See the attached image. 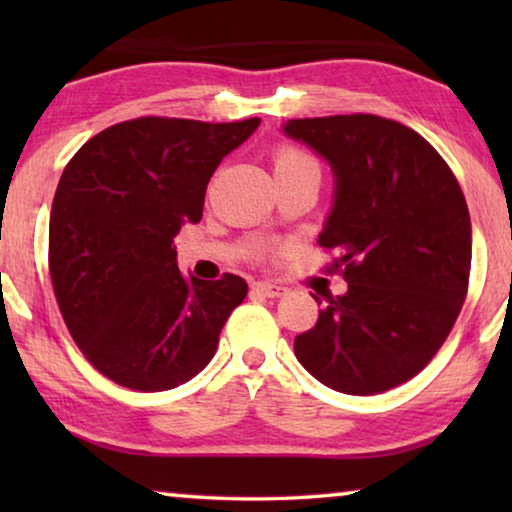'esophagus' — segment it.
<instances>
[{"mask_svg": "<svg viewBox=\"0 0 512 512\" xmlns=\"http://www.w3.org/2000/svg\"><path fill=\"white\" fill-rule=\"evenodd\" d=\"M254 291L261 293V296H268V298H279L286 293V286L277 284V282H254Z\"/></svg>", "mask_w": 512, "mask_h": 512, "instance_id": "esophagus-1", "label": "esophagus"}]
</instances>
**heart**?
<instances>
[{
    "label": "heart",
    "mask_w": 512,
    "mask_h": 512,
    "mask_svg": "<svg viewBox=\"0 0 512 512\" xmlns=\"http://www.w3.org/2000/svg\"><path fill=\"white\" fill-rule=\"evenodd\" d=\"M272 160H275L277 174L300 170V167H307V165H317L310 153H305L303 149H298V146L293 144H279L275 153H272Z\"/></svg>",
    "instance_id": "heart-1"
}]
</instances>
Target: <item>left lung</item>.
<instances>
[{
    "label": "left lung",
    "instance_id": "obj_1",
    "mask_svg": "<svg viewBox=\"0 0 512 512\" xmlns=\"http://www.w3.org/2000/svg\"><path fill=\"white\" fill-rule=\"evenodd\" d=\"M284 132L333 167L319 247L338 251L328 270L347 282L293 352L326 387L382 394L424 370L459 317L471 275L466 198L443 156L391 118H296Z\"/></svg>",
    "mask_w": 512,
    "mask_h": 512
}]
</instances>
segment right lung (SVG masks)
<instances>
[{
    "instance_id": "right-lung-1",
    "label": "right lung",
    "mask_w": 512,
    "mask_h": 512,
    "mask_svg": "<svg viewBox=\"0 0 512 512\" xmlns=\"http://www.w3.org/2000/svg\"><path fill=\"white\" fill-rule=\"evenodd\" d=\"M258 123L132 118L97 132L67 163L48 270L69 335L111 382L165 391L212 361L247 282L181 275L174 237L202 219L209 177Z\"/></svg>"
}]
</instances>
